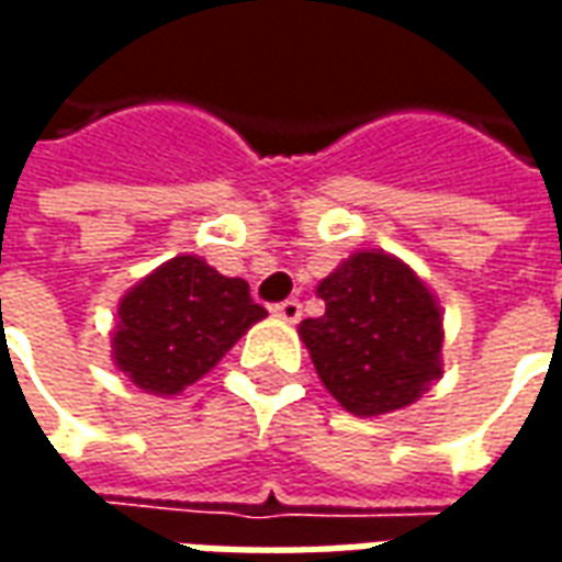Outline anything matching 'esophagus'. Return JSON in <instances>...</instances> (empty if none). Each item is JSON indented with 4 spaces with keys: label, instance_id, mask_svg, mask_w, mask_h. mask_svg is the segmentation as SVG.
Segmentation results:
<instances>
[{
    "label": "esophagus",
    "instance_id": "1",
    "mask_svg": "<svg viewBox=\"0 0 562 562\" xmlns=\"http://www.w3.org/2000/svg\"><path fill=\"white\" fill-rule=\"evenodd\" d=\"M301 313H304V310H301V304H297L294 297H289V301H282V304L273 306V316L285 318V322H297Z\"/></svg>",
    "mask_w": 562,
    "mask_h": 562
}]
</instances>
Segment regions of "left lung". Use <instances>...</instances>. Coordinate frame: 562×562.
I'll list each match as a JSON object with an SVG mask.
<instances>
[{
    "instance_id": "left-lung-1",
    "label": "left lung",
    "mask_w": 562,
    "mask_h": 562,
    "mask_svg": "<svg viewBox=\"0 0 562 562\" xmlns=\"http://www.w3.org/2000/svg\"><path fill=\"white\" fill-rule=\"evenodd\" d=\"M325 313L301 322L325 389L355 415L403 409L439 379L442 316L403 261L355 252L318 282Z\"/></svg>"
}]
</instances>
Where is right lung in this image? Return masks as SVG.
I'll return each instance as SVG.
<instances>
[{"label":"right lung","mask_w":562,"mask_h":562,"mask_svg":"<svg viewBox=\"0 0 562 562\" xmlns=\"http://www.w3.org/2000/svg\"><path fill=\"white\" fill-rule=\"evenodd\" d=\"M265 316L240 277H222L198 256H177L120 301L114 361L138 389L168 397L210 373Z\"/></svg>","instance_id":"1"}]
</instances>
